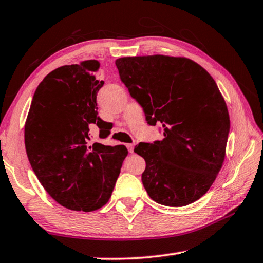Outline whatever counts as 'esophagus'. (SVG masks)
<instances>
[{
    "label": "esophagus",
    "instance_id": "34e87169",
    "mask_svg": "<svg viewBox=\"0 0 263 263\" xmlns=\"http://www.w3.org/2000/svg\"><path fill=\"white\" fill-rule=\"evenodd\" d=\"M126 147H127L128 152H130V153H133V151H135V145H133V144H127Z\"/></svg>",
    "mask_w": 263,
    "mask_h": 263
}]
</instances>
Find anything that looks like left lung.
Returning a JSON list of instances; mask_svg holds the SVG:
<instances>
[{
    "mask_svg": "<svg viewBox=\"0 0 263 263\" xmlns=\"http://www.w3.org/2000/svg\"><path fill=\"white\" fill-rule=\"evenodd\" d=\"M119 77L151 125L162 124L163 139L139 144L145 159L141 181L151 198L184 206L206 194L225 159L228 106L215 80L188 58L124 57Z\"/></svg>",
    "mask_w": 263,
    "mask_h": 263,
    "instance_id": "1",
    "label": "left lung"
}]
</instances>
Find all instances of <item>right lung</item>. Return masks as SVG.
<instances>
[{"label":"right lung","instance_id":"1","mask_svg":"<svg viewBox=\"0 0 263 263\" xmlns=\"http://www.w3.org/2000/svg\"><path fill=\"white\" fill-rule=\"evenodd\" d=\"M97 60L52 70L34 91L25 122L26 154L35 176L60 205L90 212L105 205L121 173L124 145H88L89 125L96 124L97 92L104 82L95 78Z\"/></svg>","mask_w":263,"mask_h":263}]
</instances>
